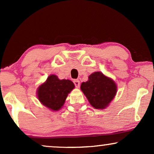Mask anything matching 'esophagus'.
<instances>
[{
  "mask_svg": "<svg viewBox=\"0 0 154 154\" xmlns=\"http://www.w3.org/2000/svg\"><path fill=\"white\" fill-rule=\"evenodd\" d=\"M73 83H74V85H75V86L76 88H79L80 87V81H79V80L75 79L74 81H73Z\"/></svg>",
  "mask_w": 154,
  "mask_h": 154,
  "instance_id": "34e87169",
  "label": "esophagus"
}]
</instances>
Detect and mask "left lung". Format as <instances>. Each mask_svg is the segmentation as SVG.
<instances>
[{
  "instance_id": "obj_1",
  "label": "left lung",
  "mask_w": 154,
  "mask_h": 154,
  "mask_svg": "<svg viewBox=\"0 0 154 154\" xmlns=\"http://www.w3.org/2000/svg\"><path fill=\"white\" fill-rule=\"evenodd\" d=\"M81 89L94 108L104 109L114 98L117 86L112 79L97 71L89 75L87 82L81 83Z\"/></svg>"
}]
</instances>
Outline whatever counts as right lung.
Masks as SVG:
<instances>
[{
	"instance_id": "add662e5",
	"label": "right lung",
	"mask_w": 154,
	"mask_h": 154,
	"mask_svg": "<svg viewBox=\"0 0 154 154\" xmlns=\"http://www.w3.org/2000/svg\"><path fill=\"white\" fill-rule=\"evenodd\" d=\"M75 85L70 80H60L50 75L37 90L38 98L42 104L52 111H58L64 105L68 94Z\"/></svg>"
}]
</instances>
